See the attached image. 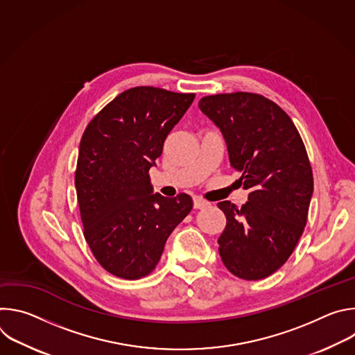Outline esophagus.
Instances as JSON below:
<instances>
[{"instance_id":"1","label":"esophagus","mask_w":355,"mask_h":355,"mask_svg":"<svg viewBox=\"0 0 355 355\" xmlns=\"http://www.w3.org/2000/svg\"><path fill=\"white\" fill-rule=\"evenodd\" d=\"M209 205L208 200H204L202 198H193V208L195 209H202V208H207Z\"/></svg>"}]
</instances>
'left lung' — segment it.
<instances>
[{
	"label": "left lung",
	"mask_w": 355,
	"mask_h": 355,
	"mask_svg": "<svg viewBox=\"0 0 355 355\" xmlns=\"http://www.w3.org/2000/svg\"><path fill=\"white\" fill-rule=\"evenodd\" d=\"M198 105L222 130L248 189L241 208L218 204L226 216L220 259L241 279L267 278L286 263L308 222L313 173L305 144L286 112L260 94H215Z\"/></svg>",
	"instance_id": "8db88e82"
}]
</instances>
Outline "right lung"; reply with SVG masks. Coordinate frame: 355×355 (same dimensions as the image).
<instances>
[{
  "label": "right lung",
  "mask_w": 355,
  "mask_h": 355,
  "mask_svg": "<svg viewBox=\"0 0 355 355\" xmlns=\"http://www.w3.org/2000/svg\"><path fill=\"white\" fill-rule=\"evenodd\" d=\"M195 94L157 87L123 91L87 125L78 150L76 191L84 237L110 274L140 279L156 268L192 198L151 193L148 170Z\"/></svg>",
  "instance_id": "add662e5"
}]
</instances>
